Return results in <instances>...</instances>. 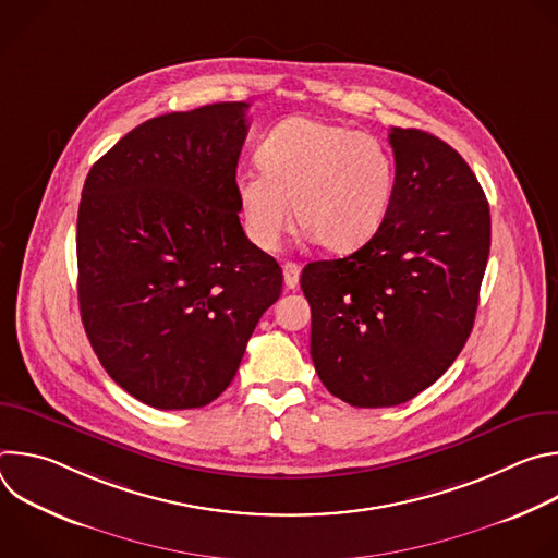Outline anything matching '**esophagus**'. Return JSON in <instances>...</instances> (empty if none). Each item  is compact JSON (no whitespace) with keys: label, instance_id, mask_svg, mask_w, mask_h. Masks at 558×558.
Here are the masks:
<instances>
[{"label":"esophagus","instance_id":"1","mask_svg":"<svg viewBox=\"0 0 558 558\" xmlns=\"http://www.w3.org/2000/svg\"><path fill=\"white\" fill-rule=\"evenodd\" d=\"M282 274H284V284L287 289H295L298 280H300V267L295 263H284L282 265Z\"/></svg>","mask_w":558,"mask_h":558}]
</instances>
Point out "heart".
I'll use <instances>...</instances> for the list:
<instances>
[{
	"label": "heart",
	"instance_id": "b5f03b06",
	"mask_svg": "<svg viewBox=\"0 0 558 558\" xmlns=\"http://www.w3.org/2000/svg\"><path fill=\"white\" fill-rule=\"evenodd\" d=\"M256 161L260 172L238 174L233 192L245 233L265 252L276 250L291 216L320 250L353 252L379 229L395 190L384 141L323 119L278 123Z\"/></svg>",
	"mask_w": 558,
	"mask_h": 558
}]
</instances>
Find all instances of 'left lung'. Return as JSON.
<instances>
[{"mask_svg": "<svg viewBox=\"0 0 558 558\" xmlns=\"http://www.w3.org/2000/svg\"><path fill=\"white\" fill-rule=\"evenodd\" d=\"M395 190L371 241L302 269L311 360L331 395L357 409L404 404L461 353L490 254V207L441 138L390 128Z\"/></svg>", "mask_w": 558, "mask_h": 558, "instance_id": "8db88e82", "label": "left lung"}]
</instances>
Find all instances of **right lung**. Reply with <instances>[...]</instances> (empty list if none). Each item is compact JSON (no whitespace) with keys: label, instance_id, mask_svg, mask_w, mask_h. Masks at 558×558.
<instances>
[{"label":"right lung","instance_id":"1","mask_svg":"<svg viewBox=\"0 0 558 558\" xmlns=\"http://www.w3.org/2000/svg\"><path fill=\"white\" fill-rule=\"evenodd\" d=\"M250 104L149 119L88 172L76 218L78 308L108 375L161 411L231 384L282 269L243 231L233 192Z\"/></svg>","mask_w":558,"mask_h":558}]
</instances>
